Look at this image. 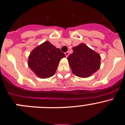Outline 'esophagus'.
Here are the masks:
<instances>
[{"mask_svg":"<svg viewBox=\"0 0 125 125\" xmlns=\"http://www.w3.org/2000/svg\"><path fill=\"white\" fill-rule=\"evenodd\" d=\"M69 52H65V55H66V57H68V56H69Z\"/></svg>","mask_w":125,"mask_h":125,"instance_id":"1","label":"esophagus"}]
</instances>
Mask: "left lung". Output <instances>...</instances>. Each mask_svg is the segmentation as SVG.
Wrapping results in <instances>:
<instances>
[{"instance_id": "8db88e82", "label": "left lung", "mask_w": 125, "mask_h": 125, "mask_svg": "<svg viewBox=\"0 0 125 125\" xmlns=\"http://www.w3.org/2000/svg\"><path fill=\"white\" fill-rule=\"evenodd\" d=\"M73 52L68 57L72 72L80 78H88L100 69L101 56L83 43L73 47Z\"/></svg>"}]
</instances>
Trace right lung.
<instances>
[{"instance_id": "add662e5", "label": "right lung", "mask_w": 125, "mask_h": 125, "mask_svg": "<svg viewBox=\"0 0 125 125\" xmlns=\"http://www.w3.org/2000/svg\"><path fill=\"white\" fill-rule=\"evenodd\" d=\"M66 57L60 49L45 41L35 47L28 57V66L40 78H49L56 73L61 59Z\"/></svg>"}]
</instances>
